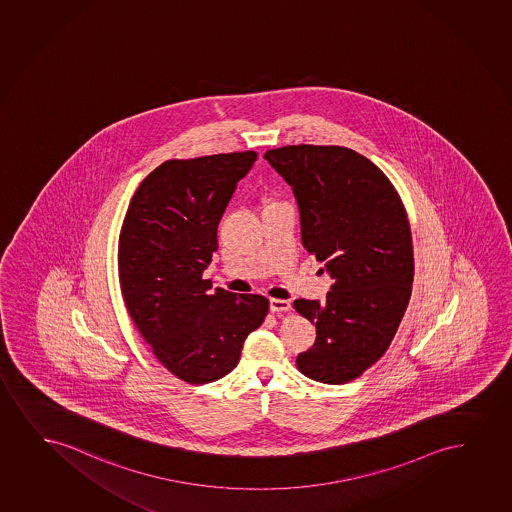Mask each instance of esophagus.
Masks as SVG:
<instances>
[{
    "instance_id": "esophagus-1",
    "label": "esophagus",
    "mask_w": 512,
    "mask_h": 512,
    "mask_svg": "<svg viewBox=\"0 0 512 512\" xmlns=\"http://www.w3.org/2000/svg\"><path fill=\"white\" fill-rule=\"evenodd\" d=\"M290 302L283 299H271L269 300V309L273 312L290 311Z\"/></svg>"
}]
</instances>
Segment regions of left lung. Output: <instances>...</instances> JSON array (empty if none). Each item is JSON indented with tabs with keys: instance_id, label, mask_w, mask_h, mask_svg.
<instances>
[{
	"instance_id": "left-lung-1",
	"label": "left lung",
	"mask_w": 512,
	"mask_h": 512,
	"mask_svg": "<svg viewBox=\"0 0 512 512\" xmlns=\"http://www.w3.org/2000/svg\"><path fill=\"white\" fill-rule=\"evenodd\" d=\"M264 158L292 187L302 245L333 279L323 302H293L316 325L297 366L309 379L346 384L382 358L412 295L405 206L379 166L347 147L286 146Z\"/></svg>"
}]
</instances>
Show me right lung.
Instances as JSON below:
<instances>
[{
	"mask_svg": "<svg viewBox=\"0 0 512 512\" xmlns=\"http://www.w3.org/2000/svg\"><path fill=\"white\" fill-rule=\"evenodd\" d=\"M257 153L170 160L142 180L118 246L121 293L154 356L189 384L233 372L248 333L264 323L269 300L227 292L203 279L217 227Z\"/></svg>",
	"mask_w": 512,
	"mask_h": 512,
	"instance_id": "obj_1",
	"label": "right lung"
}]
</instances>
